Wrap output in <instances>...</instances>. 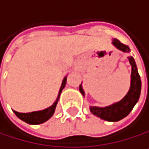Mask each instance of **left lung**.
<instances>
[{
    "mask_svg": "<svg viewBox=\"0 0 149 149\" xmlns=\"http://www.w3.org/2000/svg\"><path fill=\"white\" fill-rule=\"evenodd\" d=\"M112 43L117 49L123 51V52H129L130 51V48L127 45L122 43L117 39H114ZM128 58L132 65V76H131V87L126 96L119 102L106 107H90L91 112L93 115L97 116L98 117H100L103 120L108 122H117L122 120L123 118H124L130 114V112L132 110L135 104L138 102L139 99L140 91H141L140 77L138 73L137 65L134 58L132 56L128 57ZM79 90L81 93L84 96V91L83 88H81V85H80Z\"/></svg>",
    "mask_w": 149,
    "mask_h": 149,
    "instance_id": "1",
    "label": "left lung"
}]
</instances>
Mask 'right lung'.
<instances>
[{"label": "right lung", "instance_id": "add662e5", "mask_svg": "<svg viewBox=\"0 0 149 149\" xmlns=\"http://www.w3.org/2000/svg\"><path fill=\"white\" fill-rule=\"evenodd\" d=\"M65 84H66V77L64 78V80L62 81V84H61V87L59 89L58 98H57L56 101L54 102V104L51 107H49L44 110H42V111H35V112H31V113H18V112H17V111H14L15 115L19 119H21L22 121H24L29 124H40V123L46 122L48 119H49L51 116H53V114L55 112L56 106H57L58 99H59V96L61 94L62 90L65 86Z\"/></svg>", "mask_w": 149, "mask_h": 149}]
</instances>
